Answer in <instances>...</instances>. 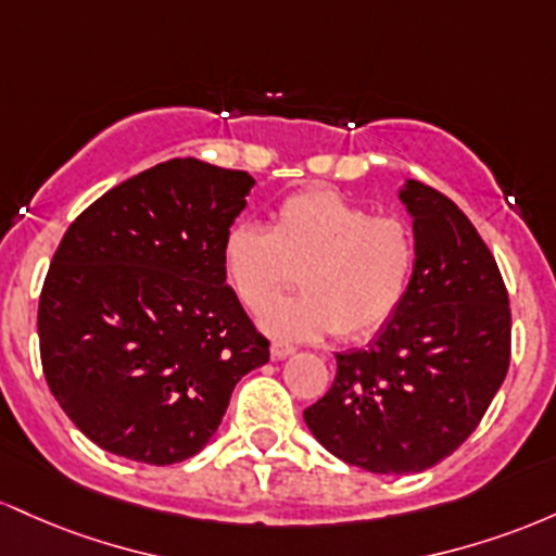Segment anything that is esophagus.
<instances>
[{
    "mask_svg": "<svg viewBox=\"0 0 556 556\" xmlns=\"http://www.w3.org/2000/svg\"><path fill=\"white\" fill-rule=\"evenodd\" d=\"M270 354H273V357H276V359H283V357H289V354H294V346L283 344V341H273Z\"/></svg>",
    "mask_w": 556,
    "mask_h": 556,
    "instance_id": "34e87169",
    "label": "esophagus"
}]
</instances>
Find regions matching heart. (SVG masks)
Wrapping results in <instances>:
<instances>
[{"label": "heart", "instance_id": "heart-1", "mask_svg": "<svg viewBox=\"0 0 556 556\" xmlns=\"http://www.w3.org/2000/svg\"><path fill=\"white\" fill-rule=\"evenodd\" d=\"M230 289L260 309L296 280L304 294L270 304L262 326L280 339H362L407 299L417 265L415 233L336 191H302L273 212L270 228L239 223L220 247Z\"/></svg>", "mask_w": 556, "mask_h": 556}]
</instances>
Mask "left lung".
Segmentation results:
<instances>
[{"label":"left lung","instance_id":"obj_1","mask_svg":"<svg viewBox=\"0 0 556 556\" xmlns=\"http://www.w3.org/2000/svg\"><path fill=\"white\" fill-rule=\"evenodd\" d=\"M417 244L407 299L367 349L336 354L328 394L304 409L317 441L367 472L407 476L448 457L509 367L513 315L494 254L441 191H399Z\"/></svg>","mask_w":556,"mask_h":556}]
</instances>
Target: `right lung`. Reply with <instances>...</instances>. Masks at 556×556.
I'll return each instance as SVG.
<instances>
[{"instance_id":"add662e5","label":"right lung","mask_w":556,"mask_h":556,"mask_svg":"<svg viewBox=\"0 0 556 556\" xmlns=\"http://www.w3.org/2000/svg\"><path fill=\"white\" fill-rule=\"evenodd\" d=\"M254 178L184 157L99 197L62 236L39 299L49 391L117 457H194L233 386L270 359L226 283L220 247Z\"/></svg>"}]
</instances>
